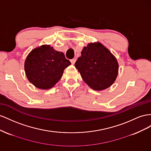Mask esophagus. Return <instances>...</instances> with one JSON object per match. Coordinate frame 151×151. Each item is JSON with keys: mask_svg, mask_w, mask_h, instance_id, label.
I'll return each mask as SVG.
<instances>
[{"mask_svg": "<svg viewBox=\"0 0 151 151\" xmlns=\"http://www.w3.org/2000/svg\"><path fill=\"white\" fill-rule=\"evenodd\" d=\"M76 59H71V64H75V62H76Z\"/></svg>", "mask_w": 151, "mask_h": 151, "instance_id": "34e87169", "label": "esophagus"}]
</instances>
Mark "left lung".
<instances>
[{
    "label": "left lung",
    "mask_w": 151,
    "mask_h": 151,
    "mask_svg": "<svg viewBox=\"0 0 151 151\" xmlns=\"http://www.w3.org/2000/svg\"><path fill=\"white\" fill-rule=\"evenodd\" d=\"M75 66L85 82L95 90L109 87L117 77L118 63L111 52L101 43L83 47Z\"/></svg>",
    "instance_id": "1"
}]
</instances>
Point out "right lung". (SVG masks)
Returning <instances> with one entry per match:
<instances>
[{"label":"right lung","mask_w":151,"mask_h":151,"mask_svg":"<svg viewBox=\"0 0 151 151\" xmlns=\"http://www.w3.org/2000/svg\"><path fill=\"white\" fill-rule=\"evenodd\" d=\"M71 64L65 55L50 45L31 51L24 63L27 78L36 87L49 89L61 79L64 69Z\"/></svg>","instance_id":"1"}]
</instances>
